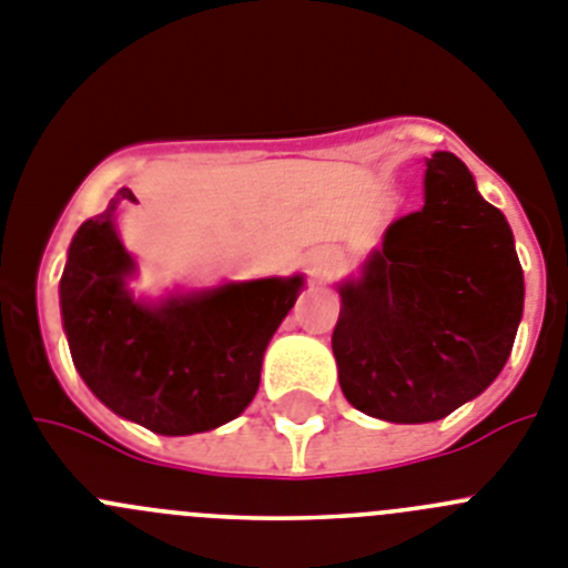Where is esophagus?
<instances>
[{"label": "esophagus", "mask_w": 568, "mask_h": 568, "mask_svg": "<svg viewBox=\"0 0 568 568\" xmlns=\"http://www.w3.org/2000/svg\"><path fill=\"white\" fill-rule=\"evenodd\" d=\"M336 263H339V257H336L334 252H325L320 260L314 263V272L320 274V277H325V274H331V268H336Z\"/></svg>", "instance_id": "1"}]
</instances>
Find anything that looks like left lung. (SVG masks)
Instances as JSON below:
<instances>
[{"mask_svg":"<svg viewBox=\"0 0 568 568\" xmlns=\"http://www.w3.org/2000/svg\"><path fill=\"white\" fill-rule=\"evenodd\" d=\"M331 347L356 410L438 422L493 385L524 311L504 214L453 152L427 158L424 209L393 223L359 283L339 288Z\"/></svg>","mask_w":568,"mask_h":568,"instance_id":"1","label":"left lung"}]
</instances>
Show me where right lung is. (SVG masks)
I'll return each instance as SVG.
<instances>
[{
	"mask_svg": "<svg viewBox=\"0 0 568 568\" xmlns=\"http://www.w3.org/2000/svg\"><path fill=\"white\" fill-rule=\"evenodd\" d=\"M104 214L81 223L61 274V316L87 387L112 413L161 436L214 430L246 410L268 339L303 277L232 283L146 308L126 294L132 260Z\"/></svg>",
	"mask_w": 568,
	"mask_h": 568,
	"instance_id": "obj_1",
	"label": "right lung"
}]
</instances>
